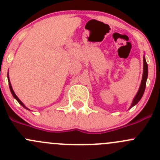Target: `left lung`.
Here are the masks:
<instances>
[{
	"label": "left lung",
	"mask_w": 160,
	"mask_h": 160,
	"mask_svg": "<svg viewBox=\"0 0 160 160\" xmlns=\"http://www.w3.org/2000/svg\"><path fill=\"white\" fill-rule=\"evenodd\" d=\"M147 77H148V65H147V62H146V59H145V57H143V75H142V79L141 85H140L138 93H137V94L135 95V98H134L133 101H132V104H131L130 108H132L133 106H135V104H136L137 103L141 100L142 97L143 93H144L145 89H146Z\"/></svg>",
	"instance_id": "left-lung-1"
}]
</instances>
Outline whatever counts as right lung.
Listing matches in <instances>:
<instances>
[{"instance_id":"1","label":"right lung","mask_w":160,"mask_h":160,"mask_svg":"<svg viewBox=\"0 0 160 160\" xmlns=\"http://www.w3.org/2000/svg\"><path fill=\"white\" fill-rule=\"evenodd\" d=\"M8 78H9V77H8ZM8 83H9V88H10V90H11V93H12L13 97H14V98H15V99H16V100H17V101H18V103H19V104H21V105H22V107H23V108H25V109H27V110H29V109H28V108H26V107H25V104H23V103H22V101H20V100H19V98H18V97H17V96H16V94H15V93H14V90H13V89H12V87H11V82H10V80H9V79H8Z\"/></svg>"}]
</instances>
